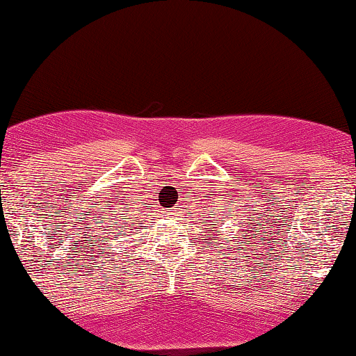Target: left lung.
Here are the masks:
<instances>
[{
  "instance_id": "left-lung-1",
  "label": "left lung",
  "mask_w": 356,
  "mask_h": 356,
  "mask_svg": "<svg viewBox=\"0 0 356 356\" xmlns=\"http://www.w3.org/2000/svg\"><path fill=\"white\" fill-rule=\"evenodd\" d=\"M212 216H216V213H212Z\"/></svg>"
}]
</instances>
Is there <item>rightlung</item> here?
Here are the masks:
<instances>
[{
	"mask_svg": "<svg viewBox=\"0 0 356 356\" xmlns=\"http://www.w3.org/2000/svg\"><path fill=\"white\" fill-rule=\"evenodd\" d=\"M126 213H120V216H123L118 220H115L113 223V228H110V233H108V238L110 240H115L116 236H123L124 233H133L131 230H134L136 227V222H138V217H133L134 213L131 211V207H128V204H126V207H123Z\"/></svg>",
	"mask_w": 356,
	"mask_h": 356,
	"instance_id": "obj_1",
	"label": "right lung"
}]
</instances>
